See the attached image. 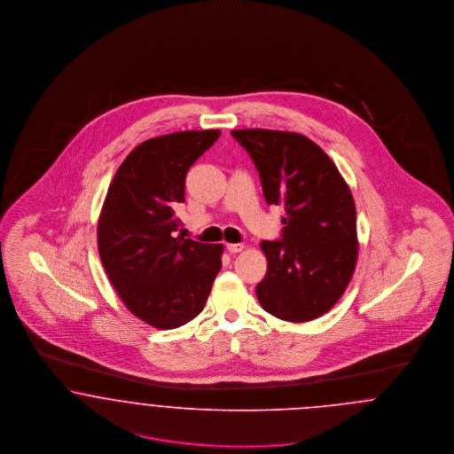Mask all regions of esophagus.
Returning a JSON list of instances; mask_svg holds the SVG:
<instances>
[{"instance_id": "34e87169", "label": "esophagus", "mask_w": 454, "mask_h": 454, "mask_svg": "<svg viewBox=\"0 0 454 454\" xmlns=\"http://www.w3.org/2000/svg\"><path fill=\"white\" fill-rule=\"evenodd\" d=\"M225 247H227V251L232 253V254L244 251V244H225Z\"/></svg>"}]
</instances>
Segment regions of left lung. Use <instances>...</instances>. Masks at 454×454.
I'll return each mask as SVG.
<instances>
[{"label":"left lung","instance_id":"left-lung-1","mask_svg":"<svg viewBox=\"0 0 454 454\" xmlns=\"http://www.w3.org/2000/svg\"><path fill=\"white\" fill-rule=\"evenodd\" d=\"M261 177L268 205H281V239L262 240L261 307L281 320L324 316L346 292L357 257L356 207L331 158L305 136L266 129L232 130Z\"/></svg>","mask_w":454,"mask_h":454}]
</instances>
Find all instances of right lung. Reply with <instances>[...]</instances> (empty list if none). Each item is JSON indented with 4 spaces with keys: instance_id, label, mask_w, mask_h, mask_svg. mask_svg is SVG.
<instances>
[{
    "instance_id": "right-lung-1",
    "label": "right lung",
    "mask_w": 454,
    "mask_h": 454,
    "mask_svg": "<svg viewBox=\"0 0 454 454\" xmlns=\"http://www.w3.org/2000/svg\"><path fill=\"white\" fill-rule=\"evenodd\" d=\"M220 130L149 138L110 183L98 222L105 271L127 309L158 329H176L203 310L222 268V244L175 237L184 179Z\"/></svg>"
}]
</instances>
